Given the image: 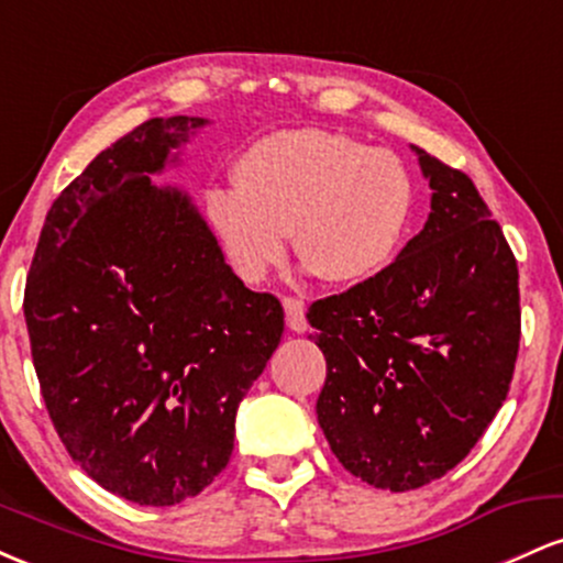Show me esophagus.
Listing matches in <instances>:
<instances>
[{"mask_svg":"<svg viewBox=\"0 0 563 563\" xmlns=\"http://www.w3.org/2000/svg\"><path fill=\"white\" fill-rule=\"evenodd\" d=\"M283 309H286V325L294 333L307 331V318H303V301L296 296H286L283 299Z\"/></svg>","mask_w":563,"mask_h":563,"instance_id":"obj_1","label":"esophagus"}]
</instances>
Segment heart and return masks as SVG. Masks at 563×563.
Here are the masks:
<instances>
[{"label":"heart","mask_w":563,"mask_h":563,"mask_svg":"<svg viewBox=\"0 0 563 563\" xmlns=\"http://www.w3.org/2000/svg\"><path fill=\"white\" fill-rule=\"evenodd\" d=\"M235 185L206 190L203 214L245 283H262L286 260L288 232L322 280H371L399 254L416 206V185L394 153L314 126L245 147Z\"/></svg>","instance_id":"obj_1"}]
</instances>
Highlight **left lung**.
<instances>
[{"instance_id": "left-lung-1", "label": "left lung", "mask_w": 563, "mask_h": 563, "mask_svg": "<svg viewBox=\"0 0 563 563\" xmlns=\"http://www.w3.org/2000/svg\"><path fill=\"white\" fill-rule=\"evenodd\" d=\"M431 214L384 273L309 307L328 363L318 421L349 474L442 479L506 402L519 354L516 256L468 174L416 147Z\"/></svg>"}]
</instances>
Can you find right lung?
Returning a JSON list of instances; mask_svg holds the SVG:
<instances>
[{
  "label": "right lung",
  "mask_w": 563,
  "mask_h": 563,
  "mask_svg": "<svg viewBox=\"0 0 563 563\" xmlns=\"http://www.w3.org/2000/svg\"><path fill=\"white\" fill-rule=\"evenodd\" d=\"M203 119L115 140L44 219L23 312L44 405L108 493L174 506L222 474L283 307L224 264L190 198L151 183Z\"/></svg>",
  "instance_id": "add662e5"
}]
</instances>
